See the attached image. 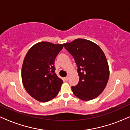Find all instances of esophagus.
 <instances>
[{
  "instance_id": "34e87169",
  "label": "esophagus",
  "mask_w": 130,
  "mask_h": 130,
  "mask_svg": "<svg viewBox=\"0 0 130 130\" xmlns=\"http://www.w3.org/2000/svg\"><path fill=\"white\" fill-rule=\"evenodd\" d=\"M68 79H69V77H68V76H67V77H64V79H65V80H68Z\"/></svg>"
}]
</instances>
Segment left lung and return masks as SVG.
<instances>
[{
	"label": "left lung",
	"instance_id": "8db88e82",
	"mask_svg": "<svg viewBox=\"0 0 130 130\" xmlns=\"http://www.w3.org/2000/svg\"><path fill=\"white\" fill-rule=\"evenodd\" d=\"M73 57L77 67L79 83L73 86L74 95L82 100L96 98L105 89L109 77V68L104 52L89 40L78 38L64 44Z\"/></svg>",
	"mask_w": 130,
	"mask_h": 130
}]
</instances>
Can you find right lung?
<instances>
[{"label": "right lung", "instance_id": "obj_1", "mask_svg": "<svg viewBox=\"0 0 130 130\" xmlns=\"http://www.w3.org/2000/svg\"><path fill=\"white\" fill-rule=\"evenodd\" d=\"M63 46L41 41L32 46L25 56L21 70L22 84L37 101L51 100L60 90L63 80L55 73L54 60Z\"/></svg>", "mask_w": 130, "mask_h": 130}]
</instances>
